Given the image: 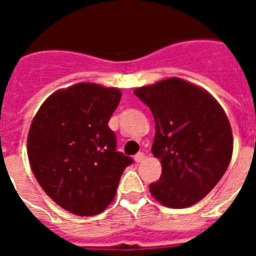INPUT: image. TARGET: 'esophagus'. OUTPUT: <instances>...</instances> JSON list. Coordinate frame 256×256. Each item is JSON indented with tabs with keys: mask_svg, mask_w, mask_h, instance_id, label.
Here are the masks:
<instances>
[{
	"mask_svg": "<svg viewBox=\"0 0 256 256\" xmlns=\"http://www.w3.org/2000/svg\"><path fill=\"white\" fill-rule=\"evenodd\" d=\"M144 152H137L134 155V162H144Z\"/></svg>",
	"mask_w": 256,
	"mask_h": 256,
	"instance_id": "obj_1",
	"label": "esophagus"
}]
</instances>
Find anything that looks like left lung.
Here are the masks:
<instances>
[{
    "label": "left lung",
    "mask_w": 256,
    "mask_h": 256,
    "mask_svg": "<svg viewBox=\"0 0 256 256\" xmlns=\"http://www.w3.org/2000/svg\"><path fill=\"white\" fill-rule=\"evenodd\" d=\"M155 119L154 156L162 162L151 195L168 208H187L206 196L227 170L234 138L224 110L205 90L169 78L134 90Z\"/></svg>",
    "instance_id": "1"
}]
</instances>
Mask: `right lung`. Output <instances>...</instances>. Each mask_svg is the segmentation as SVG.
Here are the masks:
<instances>
[{"instance_id": "right-lung-1", "label": "right lung", "mask_w": 256, "mask_h": 256, "mask_svg": "<svg viewBox=\"0 0 256 256\" xmlns=\"http://www.w3.org/2000/svg\"><path fill=\"white\" fill-rule=\"evenodd\" d=\"M120 97L116 88L78 83L51 94L32 122V172L56 204L76 216L105 210L133 162L116 151V136L108 126Z\"/></svg>"}]
</instances>
